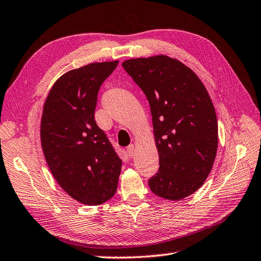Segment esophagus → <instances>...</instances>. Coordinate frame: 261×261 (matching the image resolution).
<instances>
[{"label":"esophagus","mask_w":261,"mask_h":261,"mask_svg":"<svg viewBox=\"0 0 261 261\" xmlns=\"http://www.w3.org/2000/svg\"><path fill=\"white\" fill-rule=\"evenodd\" d=\"M126 150H127V154H128L129 158H133V156L135 155V146L133 145V144H130V145L127 146Z\"/></svg>","instance_id":"esophagus-1"}]
</instances>
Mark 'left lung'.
I'll return each mask as SVG.
<instances>
[{
    "label": "left lung",
    "instance_id": "left-lung-1",
    "mask_svg": "<svg viewBox=\"0 0 261 261\" xmlns=\"http://www.w3.org/2000/svg\"><path fill=\"white\" fill-rule=\"evenodd\" d=\"M145 94L152 114L160 169L148 179L152 192L178 201L194 193L212 170L218 120L204 85L189 67L155 56L123 62Z\"/></svg>",
    "mask_w": 261,
    "mask_h": 261
}]
</instances>
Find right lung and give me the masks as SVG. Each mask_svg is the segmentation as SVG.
Listing matches in <instances>:
<instances>
[{
    "label": "right lung",
    "mask_w": 261,
    "mask_h": 261,
    "mask_svg": "<svg viewBox=\"0 0 261 261\" xmlns=\"http://www.w3.org/2000/svg\"><path fill=\"white\" fill-rule=\"evenodd\" d=\"M117 65L96 62L68 71L52 86L43 106L45 161L60 187L87 205L103 203L117 190L121 160L94 118L98 91Z\"/></svg>",
    "instance_id": "add662e5"
}]
</instances>
